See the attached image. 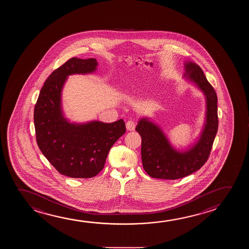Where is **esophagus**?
<instances>
[{"label": "esophagus", "instance_id": "obj_1", "mask_svg": "<svg viewBox=\"0 0 249 249\" xmlns=\"http://www.w3.org/2000/svg\"><path fill=\"white\" fill-rule=\"evenodd\" d=\"M126 129L129 130V131H134L135 129V126H136V123H134V121H128L126 123Z\"/></svg>", "mask_w": 249, "mask_h": 249}]
</instances>
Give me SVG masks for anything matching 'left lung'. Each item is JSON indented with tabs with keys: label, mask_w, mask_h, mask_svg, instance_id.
<instances>
[{
	"label": "left lung",
	"mask_w": 249,
	"mask_h": 249,
	"mask_svg": "<svg viewBox=\"0 0 249 249\" xmlns=\"http://www.w3.org/2000/svg\"><path fill=\"white\" fill-rule=\"evenodd\" d=\"M186 75L206 97V124L200 140L188 152H179L170 145L159 126L146 119L139 122L136 131L141 136V159L145 172L153 178L177 180L199 170L209 159L218 127L217 97L213 86L197 64H185Z\"/></svg>",
	"instance_id": "8db88e82"
}]
</instances>
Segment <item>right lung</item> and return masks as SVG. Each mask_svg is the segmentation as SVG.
<instances>
[{
	"label": "right lung",
	"instance_id": "right-lung-1",
	"mask_svg": "<svg viewBox=\"0 0 249 249\" xmlns=\"http://www.w3.org/2000/svg\"><path fill=\"white\" fill-rule=\"evenodd\" d=\"M97 65L94 58L69 59L48 77L34 108L40 151L59 173L72 178L97 176L104 169L112 145L126 133L123 119L76 125L62 116L61 92L68 75L93 72Z\"/></svg>",
	"mask_w": 249,
	"mask_h": 249
}]
</instances>
